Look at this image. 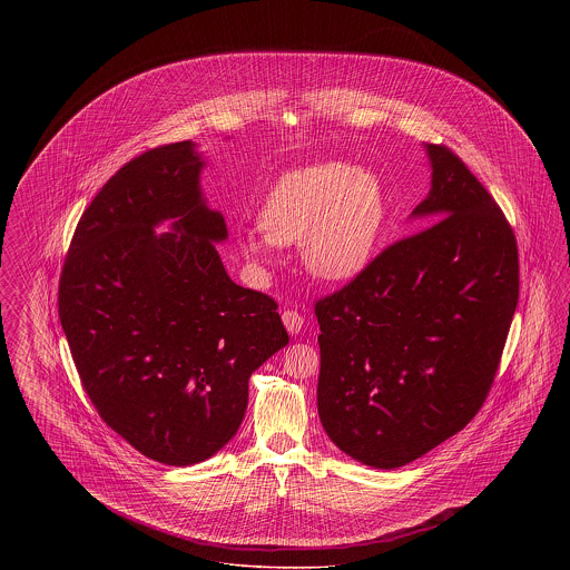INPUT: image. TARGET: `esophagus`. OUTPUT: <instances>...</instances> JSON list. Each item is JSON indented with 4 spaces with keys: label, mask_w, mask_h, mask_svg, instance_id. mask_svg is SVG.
Masks as SVG:
<instances>
[{
    "label": "esophagus",
    "mask_w": 570,
    "mask_h": 570,
    "mask_svg": "<svg viewBox=\"0 0 570 570\" xmlns=\"http://www.w3.org/2000/svg\"><path fill=\"white\" fill-rule=\"evenodd\" d=\"M282 323L288 328V333L297 335L298 331L303 328V316L298 314L297 309H286V312L282 314Z\"/></svg>",
    "instance_id": "1"
}]
</instances>
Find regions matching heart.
Segmentation results:
<instances>
[{
    "label": "heart",
    "mask_w": 570,
    "mask_h": 570,
    "mask_svg": "<svg viewBox=\"0 0 570 570\" xmlns=\"http://www.w3.org/2000/svg\"><path fill=\"white\" fill-rule=\"evenodd\" d=\"M386 219V196L372 170L346 163L312 164L291 170L273 184L258 226L239 247L254 267H267L275 244L298 242L305 269L342 282L372 261Z\"/></svg>",
    "instance_id": "obj_1"
}]
</instances>
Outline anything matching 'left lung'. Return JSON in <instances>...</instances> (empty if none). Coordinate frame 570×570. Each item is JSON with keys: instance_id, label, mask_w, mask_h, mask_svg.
I'll return each instance as SVG.
<instances>
[{"instance_id": "8db88e82", "label": "left lung", "mask_w": 570, "mask_h": 570, "mask_svg": "<svg viewBox=\"0 0 570 570\" xmlns=\"http://www.w3.org/2000/svg\"><path fill=\"white\" fill-rule=\"evenodd\" d=\"M423 230L314 307L318 414L346 455L391 470L461 432L495 379L519 298L511 224L444 145H425Z\"/></svg>"}]
</instances>
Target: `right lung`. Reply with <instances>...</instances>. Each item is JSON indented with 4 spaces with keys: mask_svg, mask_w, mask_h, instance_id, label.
Returning <instances> with one entry per match:
<instances>
[{
    "mask_svg": "<svg viewBox=\"0 0 570 570\" xmlns=\"http://www.w3.org/2000/svg\"><path fill=\"white\" fill-rule=\"evenodd\" d=\"M191 140L124 164L85 209L59 277V321L102 421L166 465L237 434L247 380L288 344L277 303L235 284ZM173 218L171 233L155 226Z\"/></svg>",
    "mask_w": 570,
    "mask_h": 570,
    "instance_id": "add662e5",
    "label": "right lung"
}]
</instances>
